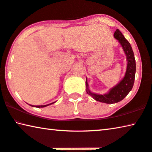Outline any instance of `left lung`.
<instances>
[{
    "label": "left lung",
    "mask_w": 152,
    "mask_h": 152,
    "mask_svg": "<svg viewBox=\"0 0 152 152\" xmlns=\"http://www.w3.org/2000/svg\"><path fill=\"white\" fill-rule=\"evenodd\" d=\"M114 37L121 44L126 56L127 67L124 78L115 86L112 88L107 94H98L91 92L88 88V84L86 79V92L96 101L104 102L107 104L116 103L121 101L132 90L134 85L135 73H136V63L132 47L120 30L117 29L114 33Z\"/></svg>",
    "instance_id": "obj_1"
}]
</instances>
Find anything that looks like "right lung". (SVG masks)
Here are the masks:
<instances>
[{"label":"right lung","mask_w":152,"mask_h":152,"mask_svg":"<svg viewBox=\"0 0 152 152\" xmlns=\"http://www.w3.org/2000/svg\"><path fill=\"white\" fill-rule=\"evenodd\" d=\"M55 102H52V103H50V104H46V105H37V106H33V105H30V106H32V107H37V108H41V107H47L48 105H50V104H52L53 103H54Z\"/></svg>","instance_id":"right-lung-1"}]
</instances>
